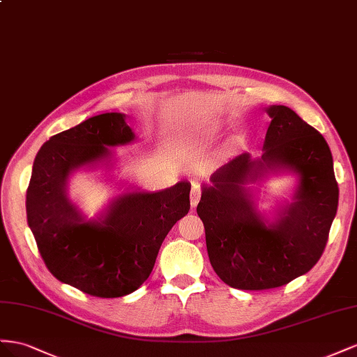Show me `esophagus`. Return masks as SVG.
Masks as SVG:
<instances>
[{
  "label": "esophagus",
  "instance_id": "obj_1",
  "mask_svg": "<svg viewBox=\"0 0 357 357\" xmlns=\"http://www.w3.org/2000/svg\"><path fill=\"white\" fill-rule=\"evenodd\" d=\"M200 197H202V187L197 185V184H195V185H192V188H191V197H190V199H191V206H192V208L197 206V203H199Z\"/></svg>",
  "mask_w": 357,
  "mask_h": 357
}]
</instances>
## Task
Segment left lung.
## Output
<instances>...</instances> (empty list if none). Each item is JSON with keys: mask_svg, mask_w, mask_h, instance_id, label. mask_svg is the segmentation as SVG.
Instances as JSON below:
<instances>
[{"mask_svg": "<svg viewBox=\"0 0 357 357\" xmlns=\"http://www.w3.org/2000/svg\"><path fill=\"white\" fill-rule=\"evenodd\" d=\"M272 118L264 154H241L203 188L197 213L205 226L208 256L227 286L268 290L307 273L321 257L338 208V182L329 145L317 130L287 106L268 109ZM268 167H289L301 175L295 202L266 229L241 184Z\"/></svg>", "mask_w": 357, "mask_h": 357, "instance_id": "left-lung-1", "label": "left lung"}]
</instances>
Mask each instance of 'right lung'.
<instances>
[{"mask_svg":"<svg viewBox=\"0 0 357 357\" xmlns=\"http://www.w3.org/2000/svg\"><path fill=\"white\" fill-rule=\"evenodd\" d=\"M126 115L103 114L50 137L37 152L26 190V218L46 268L61 282L97 298H121L144 284L162 241L190 211L185 181L126 192L100 222H85L67 199L68 173L135 139Z\"/></svg>","mask_w":357,"mask_h":357,"instance_id":"add662e5","label":"right lung"}]
</instances>
